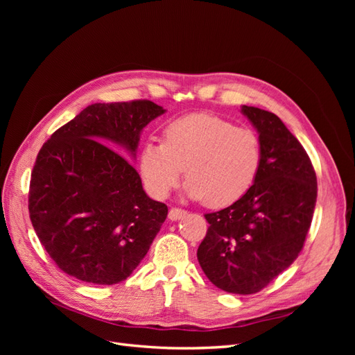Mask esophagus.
<instances>
[{
	"instance_id": "obj_1",
	"label": "esophagus",
	"mask_w": 355,
	"mask_h": 355,
	"mask_svg": "<svg viewBox=\"0 0 355 355\" xmlns=\"http://www.w3.org/2000/svg\"><path fill=\"white\" fill-rule=\"evenodd\" d=\"M185 214H187L185 210L178 209V207H171L170 211H168V219L170 220H179L180 218H184Z\"/></svg>"
}]
</instances>
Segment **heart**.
Instances as JSON below:
<instances>
[{
  "label": "heart",
  "mask_w": 355,
  "mask_h": 355,
  "mask_svg": "<svg viewBox=\"0 0 355 355\" xmlns=\"http://www.w3.org/2000/svg\"><path fill=\"white\" fill-rule=\"evenodd\" d=\"M259 164V139L250 128L209 114L178 118L166 127L164 144L148 141L139 155L145 187L155 198H166L185 168L187 196L209 207L240 200L252 187Z\"/></svg>",
  "instance_id": "heart-1"
}]
</instances>
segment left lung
<instances>
[{
	"instance_id": "left-lung-1",
	"label": "left lung",
	"mask_w": 355,
	"mask_h": 355,
	"mask_svg": "<svg viewBox=\"0 0 355 355\" xmlns=\"http://www.w3.org/2000/svg\"><path fill=\"white\" fill-rule=\"evenodd\" d=\"M241 112L259 135L261 164L253 185L230 207L207 213L197 257L209 280L235 295H252L295 262L317 201V178L304 146L275 114Z\"/></svg>"
}]
</instances>
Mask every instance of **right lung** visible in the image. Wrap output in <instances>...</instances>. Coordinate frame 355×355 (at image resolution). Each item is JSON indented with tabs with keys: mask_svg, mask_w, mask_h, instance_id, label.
Listing matches in <instances>:
<instances>
[{
	"mask_svg": "<svg viewBox=\"0 0 355 355\" xmlns=\"http://www.w3.org/2000/svg\"><path fill=\"white\" fill-rule=\"evenodd\" d=\"M166 110L151 101L93 103L42 145L29 216L63 272L90 284L124 282L148 253L167 206L146 196L136 168L144 128Z\"/></svg>",
	"mask_w": 355,
	"mask_h": 355,
	"instance_id": "right-lung-1",
	"label": "right lung"
}]
</instances>
